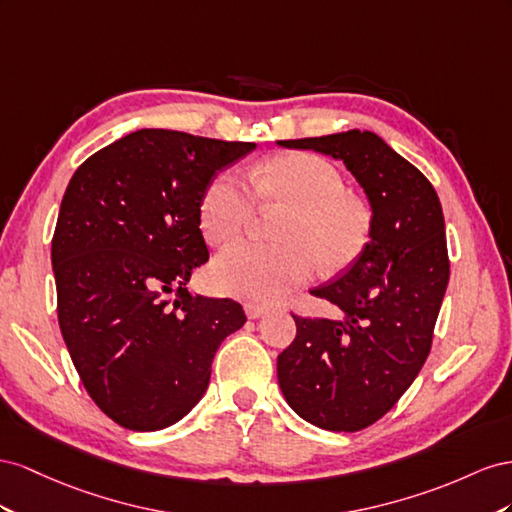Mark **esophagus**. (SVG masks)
<instances>
[{
	"mask_svg": "<svg viewBox=\"0 0 512 512\" xmlns=\"http://www.w3.org/2000/svg\"><path fill=\"white\" fill-rule=\"evenodd\" d=\"M244 311H246L248 319H257V317L268 313V306H266V304H257V302H246Z\"/></svg>",
	"mask_w": 512,
	"mask_h": 512,
	"instance_id": "esophagus-1",
	"label": "esophagus"
}]
</instances>
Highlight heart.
<instances>
[{
	"instance_id": "heart-1",
	"label": "heart",
	"mask_w": 512,
	"mask_h": 512,
	"mask_svg": "<svg viewBox=\"0 0 512 512\" xmlns=\"http://www.w3.org/2000/svg\"><path fill=\"white\" fill-rule=\"evenodd\" d=\"M251 181L236 171L214 175L201 195L199 227L210 242L236 240L261 203L289 214L276 231L281 242L242 240L216 257L214 283L248 302H276L324 274L347 270L367 248L373 210L347 191L341 169L315 154L272 156L257 165Z\"/></svg>"
}]
</instances>
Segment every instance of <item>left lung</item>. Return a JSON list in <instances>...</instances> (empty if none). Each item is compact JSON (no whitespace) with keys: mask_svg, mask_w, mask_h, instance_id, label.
Listing matches in <instances>:
<instances>
[{"mask_svg":"<svg viewBox=\"0 0 512 512\" xmlns=\"http://www.w3.org/2000/svg\"><path fill=\"white\" fill-rule=\"evenodd\" d=\"M279 143L343 160L373 208L362 255L311 291L345 319L294 315L296 339L276 360L291 410L319 429L354 433L392 410L431 352L450 274L442 203L425 175L369 130Z\"/></svg>","mask_w":512,"mask_h":512,"instance_id":"obj_1","label":"left lung"}]
</instances>
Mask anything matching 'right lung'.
Returning <instances> with one entry per match:
<instances>
[{"instance_id": "add662e5", "label": "right lung", "mask_w": 512, "mask_h": 512, "mask_svg": "<svg viewBox=\"0 0 512 512\" xmlns=\"http://www.w3.org/2000/svg\"><path fill=\"white\" fill-rule=\"evenodd\" d=\"M251 150L141 128L92 154L66 188L51 240L57 319L87 394L124 429L158 431L191 412L216 349L244 326L240 302L186 283L210 257L201 195Z\"/></svg>"}]
</instances>
